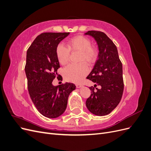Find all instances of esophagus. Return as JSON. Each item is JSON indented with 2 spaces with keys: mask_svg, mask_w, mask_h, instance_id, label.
Masks as SVG:
<instances>
[{
  "mask_svg": "<svg viewBox=\"0 0 151 151\" xmlns=\"http://www.w3.org/2000/svg\"><path fill=\"white\" fill-rule=\"evenodd\" d=\"M76 88H81V87H82V86H82L81 84H76Z\"/></svg>",
  "mask_w": 151,
  "mask_h": 151,
  "instance_id": "obj_1",
  "label": "esophagus"
}]
</instances>
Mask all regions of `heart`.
I'll list each match as a JSON object with an SVG mask.
<instances>
[{
  "mask_svg": "<svg viewBox=\"0 0 151 151\" xmlns=\"http://www.w3.org/2000/svg\"><path fill=\"white\" fill-rule=\"evenodd\" d=\"M70 52H79L78 64L68 65L63 71L65 79L72 83H81L89 72L87 64L92 65L96 60L98 52L91 45V40L83 36H76L67 43V48L58 44L56 48V55L60 64L64 65L69 61Z\"/></svg>",
  "mask_w": 151,
  "mask_h": 151,
  "instance_id": "1",
  "label": "heart"
}]
</instances>
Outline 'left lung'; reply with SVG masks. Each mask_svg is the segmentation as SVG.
I'll use <instances>...</instances> for the list:
<instances>
[{
    "label": "left lung",
    "mask_w": 151,
    "mask_h": 151,
    "mask_svg": "<svg viewBox=\"0 0 151 151\" xmlns=\"http://www.w3.org/2000/svg\"><path fill=\"white\" fill-rule=\"evenodd\" d=\"M85 35L94 38L99 49L98 60L87 79L93 82L95 87L100 86L96 90L95 87H90L91 94L86 105L94 115L104 116L110 113L122 99L124 88L122 63L116 47L106 34L89 31Z\"/></svg>",
    "instance_id": "obj_1"
}]
</instances>
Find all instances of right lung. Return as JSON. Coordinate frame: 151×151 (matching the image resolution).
Masks as SVG:
<instances>
[{"label":"right lung","instance_id":"add662e5","mask_svg":"<svg viewBox=\"0 0 151 151\" xmlns=\"http://www.w3.org/2000/svg\"><path fill=\"white\" fill-rule=\"evenodd\" d=\"M69 33H44L32 43L26 53L25 66L30 98L38 111L50 118L60 116L65 111L68 98L76 89L74 84L53 86L60 64L56 48Z\"/></svg>","mask_w":151,"mask_h":151}]
</instances>
